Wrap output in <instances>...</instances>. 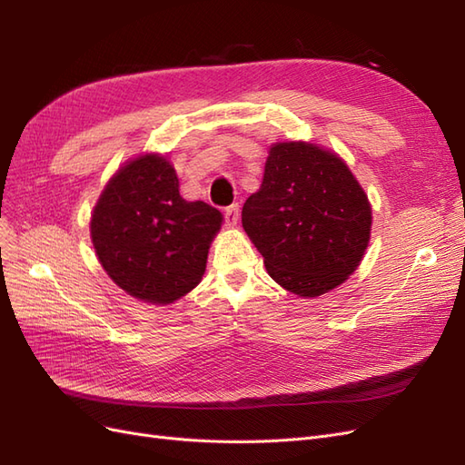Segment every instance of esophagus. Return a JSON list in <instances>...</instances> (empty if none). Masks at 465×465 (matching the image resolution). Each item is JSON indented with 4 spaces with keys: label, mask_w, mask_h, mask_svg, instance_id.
<instances>
[{
    "label": "esophagus",
    "mask_w": 465,
    "mask_h": 465,
    "mask_svg": "<svg viewBox=\"0 0 465 465\" xmlns=\"http://www.w3.org/2000/svg\"><path fill=\"white\" fill-rule=\"evenodd\" d=\"M241 219V205L232 203L227 209H224V223L229 224V227H234V224Z\"/></svg>",
    "instance_id": "34e87169"
}]
</instances>
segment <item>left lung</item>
Instances as JSON below:
<instances>
[{"mask_svg": "<svg viewBox=\"0 0 465 465\" xmlns=\"http://www.w3.org/2000/svg\"><path fill=\"white\" fill-rule=\"evenodd\" d=\"M367 193L335 153L312 143H275L262 186L242 207V227L275 283L320 294L353 273L371 241Z\"/></svg>", "mask_w": 465, "mask_h": 465, "instance_id": "obj_1", "label": "left lung"}]
</instances>
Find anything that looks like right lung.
<instances>
[{
	"mask_svg": "<svg viewBox=\"0 0 465 465\" xmlns=\"http://www.w3.org/2000/svg\"><path fill=\"white\" fill-rule=\"evenodd\" d=\"M223 215L186 202L174 166L142 154L108 180L91 217L93 246L104 272L132 297L171 304L202 281Z\"/></svg>",
	"mask_w": 465,
	"mask_h": 465,
	"instance_id": "1",
	"label": "right lung"
}]
</instances>
